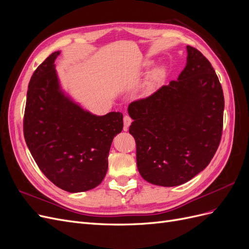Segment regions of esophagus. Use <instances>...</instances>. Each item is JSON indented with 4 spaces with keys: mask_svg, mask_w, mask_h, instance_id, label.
I'll return each mask as SVG.
<instances>
[{
    "mask_svg": "<svg viewBox=\"0 0 249 249\" xmlns=\"http://www.w3.org/2000/svg\"><path fill=\"white\" fill-rule=\"evenodd\" d=\"M131 124H132V118L129 115H124V131H126L127 129H129Z\"/></svg>",
    "mask_w": 249,
    "mask_h": 249,
    "instance_id": "esophagus-1",
    "label": "esophagus"
}]
</instances>
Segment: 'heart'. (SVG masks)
<instances>
[{
    "label": "heart",
    "mask_w": 249,
    "mask_h": 249,
    "mask_svg": "<svg viewBox=\"0 0 249 249\" xmlns=\"http://www.w3.org/2000/svg\"><path fill=\"white\" fill-rule=\"evenodd\" d=\"M162 76V71L161 70H157L155 72H154V74L152 76V79H150V83H149V85H153L155 82H157L158 80L160 79V77Z\"/></svg>",
    "instance_id": "heart-1"
}]
</instances>
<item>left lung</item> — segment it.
<instances>
[{"mask_svg":"<svg viewBox=\"0 0 249 249\" xmlns=\"http://www.w3.org/2000/svg\"><path fill=\"white\" fill-rule=\"evenodd\" d=\"M187 52L178 80L127 108L139 173L158 186L190 180L208 166L221 140L224 96L219 79L197 49L187 46Z\"/></svg>","mask_w":249,"mask_h":249,"instance_id":"obj_1","label":"left lung"}]
</instances>
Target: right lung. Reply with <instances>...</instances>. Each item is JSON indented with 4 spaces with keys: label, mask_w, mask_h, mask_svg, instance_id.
<instances>
[{
    "label": "right lung",
    "mask_w": 249,
    "mask_h": 249,
    "mask_svg": "<svg viewBox=\"0 0 249 249\" xmlns=\"http://www.w3.org/2000/svg\"><path fill=\"white\" fill-rule=\"evenodd\" d=\"M52 53L30 80L24 115L27 146L39 169L67 192L91 190L108 170L111 143L123 131V114L96 116L60 90Z\"/></svg>",
    "instance_id": "1"
}]
</instances>
